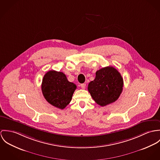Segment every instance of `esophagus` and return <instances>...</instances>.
Instances as JSON below:
<instances>
[{"instance_id":"34e87169","label":"esophagus","mask_w":160,"mask_h":160,"mask_svg":"<svg viewBox=\"0 0 160 160\" xmlns=\"http://www.w3.org/2000/svg\"><path fill=\"white\" fill-rule=\"evenodd\" d=\"M80 87H81L82 88L85 89V87H86V84H85V83H82V84L80 85Z\"/></svg>"}]
</instances>
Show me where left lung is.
<instances>
[{"label": "left lung", "instance_id": "1", "mask_svg": "<svg viewBox=\"0 0 160 160\" xmlns=\"http://www.w3.org/2000/svg\"><path fill=\"white\" fill-rule=\"evenodd\" d=\"M123 87V79L115 68H103L96 72V77L89 82L88 91L94 101L101 106L114 102L120 97Z\"/></svg>", "mask_w": 160, "mask_h": 160}]
</instances>
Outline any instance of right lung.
Listing matches in <instances>:
<instances>
[{
	"label": "right lung",
	"instance_id": "add662e5",
	"mask_svg": "<svg viewBox=\"0 0 160 160\" xmlns=\"http://www.w3.org/2000/svg\"><path fill=\"white\" fill-rule=\"evenodd\" d=\"M77 86L68 80L61 72L50 71L44 75L42 91L45 99L52 106L64 109L71 101Z\"/></svg>",
	"mask_w": 160,
	"mask_h": 160
}]
</instances>
